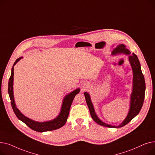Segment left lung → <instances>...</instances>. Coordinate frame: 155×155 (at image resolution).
<instances>
[{"label":"left lung","mask_w":155,"mask_h":155,"mask_svg":"<svg viewBox=\"0 0 155 155\" xmlns=\"http://www.w3.org/2000/svg\"><path fill=\"white\" fill-rule=\"evenodd\" d=\"M123 53L127 54H130V51L126 48V46L124 45H119L114 49L112 54H116L117 53ZM129 60L130 63L131 64V67L133 71V92L131 94V107H130L128 115L126 119L122 123V124L118 126H113L107 124H105L102 122L95 114L93 105L92 104L90 95L87 92L84 93L85 100L88 107L90 110V113L92 118L97 124L101 126H103L105 127H113V128H119L123 127L129 123L136 116H137L140 112L144 99V94H145V80L144 77L142 73L141 69V65L139 60H138L137 56L133 53L132 55L129 56Z\"/></svg>","instance_id":"left-lung-1"}]
</instances>
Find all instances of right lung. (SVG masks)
Masks as SVG:
<instances>
[{
    "instance_id": "1",
    "label": "right lung",
    "mask_w": 155,
    "mask_h": 155,
    "mask_svg": "<svg viewBox=\"0 0 155 155\" xmlns=\"http://www.w3.org/2000/svg\"><path fill=\"white\" fill-rule=\"evenodd\" d=\"M22 58H19L15 60L13 64V67L12 68L11 75L9 78V86H8V93H9V97L11 99V103L12 109L15 113V116L17 117L22 121L23 123H25L31 129L34 130L37 132H45V131H53V130L58 129L64 125L66 123L67 118L68 117L69 112L70 109L71 105L72 102L74 99V97L75 95L79 93L80 89L77 88V90L72 92L71 93L67 95L64 97V99L63 102L62 107L61 109V112L60 113L59 116L57 117L56 119L44 122V123H39V122H36L24 116L22 114L18 109V108L15 107V104L14 103V95H13V79H14V66L16 64L18 61L20 60Z\"/></svg>"
}]
</instances>
